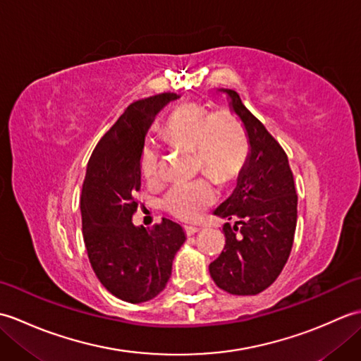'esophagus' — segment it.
I'll list each match as a JSON object with an SVG mask.
<instances>
[{
	"label": "esophagus",
	"instance_id": "obj_1",
	"mask_svg": "<svg viewBox=\"0 0 361 361\" xmlns=\"http://www.w3.org/2000/svg\"><path fill=\"white\" fill-rule=\"evenodd\" d=\"M200 226H195V225H189V226H186L185 228V231H186V234L188 235H194V234H197L198 231H200Z\"/></svg>",
	"mask_w": 361,
	"mask_h": 361
}]
</instances>
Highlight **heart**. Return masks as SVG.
Returning <instances> with one entry per match:
<instances>
[{"label":"heart","mask_w":361,"mask_h":361,"mask_svg":"<svg viewBox=\"0 0 361 361\" xmlns=\"http://www.w3.org/2000/svg\"><path fill=\"white\" fill-rule=\"evenodd\" d=\"M163 136L169 142L195 149L206 171L220 181H231L239 175L247 155V136L233 113L217 110L206 116V110L197 104L176 109L166 122ZM158 150L145 145L141 169L145 178H158ZM219 188L211 176L194 181L176 183L163 197V206L176 219L192 221L217 200Z\"/></svg>","instance_id":"b5f03b06"}]
</instances>
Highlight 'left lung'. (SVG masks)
Here are the masks:
<instances>
[{"label": "left lung", "mask_w": 361, "mask_h": 361, "mask_svg": "<svg viewBox=\"0 0 361 361\" xmlns=\"http://www.w3.org/2000/svg\"><path fill=\"white\" fill-rule=\"evenodd\" d=\"M243 127L248 155L237 186L214 211L237 220L225 224V248L211 262L217 287L231 295H257L270 287L290 256L296 229L298 195L288 158L262 122L247 110L233 90L217 88ZM240 233H237L236 231Z\"/></svg>", "instance_id": "8db88e82"}]
</instances>
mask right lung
I'll use <instances>...</instances> for the list:
<instances>
[{
  "instance_id": "1",
  "label": "right lung",
  "mask_w": 361,
  "mask_h": 361,
  "mask_svg": "<svg viewBox=\"0 0 361 361\" xmlns=\"http://www.w3.org/2000/svg\"><path fill=\"white\" fill-rule=\"evenodd\" d=\"M178 97L163 93L130 104L87 166L80 212L88 259L102 286L126 302L150 301L164 290L186 240L185 228L171 219L152 229L132 221L145 136L158 113Z\"/></svg>"
}]
</instances>
